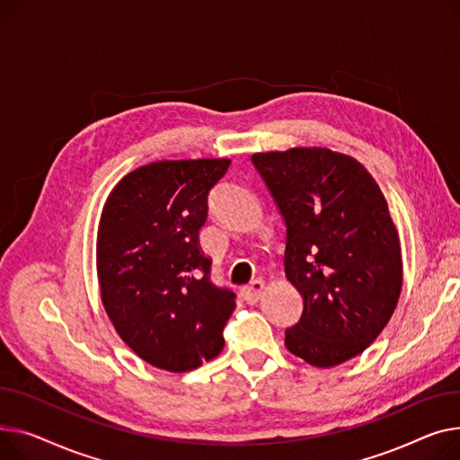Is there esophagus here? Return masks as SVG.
Instances as JSON below:
<instances>
[{
	"mask_svg": "<svg viewBox=\"0 0 460 460\" xmlns=\"http://www.w3.org/2000/svg\"><path fill=\"white\" fill-rule=\"evenodd\" d=\"M262 294H264V281L262 279H255L248 287L242 288V297H243V301L250 303V305H255L262 297Z\"/></svg>",
	"mask_w": 460,
	"mask_h": 460,
	"instance_id": "obj_1",
	"label": "esophagus"
}]
</instances>
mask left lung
I'll list each match as a JSON object with an SVG mask.
<instances>
[{
    "instance_id": "obj_1",
    "label": "left lung",
    "mask_w": 460,
    "mask_h": 460,
    "mask_svg": "<svg viewBox=\"0 0 460 460\" xmlns=\"http://www.w3.org/2000/svg\"><path fill=\"white\" fill-rule=\"evenodd\" d=\"M252 161L285 220V273L303 297L287 349L318 368L360 355L392 318L403 283L400 236L379 185L358 161L325 147Z\"/></svg>"
}]
</instances>
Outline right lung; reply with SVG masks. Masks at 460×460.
Masks as SVG:
<instances>
[{"label":"right lung","mask_w":460,"mask_h":460,"mask_svg":"<svg viewBox=\"0 0 460 460\" xmlns=\"http://www.w3.org/2000/svg\"><path fill=\"white\" fill-rule=\"evenodd\" d=\"M229 159L159 161L112 189L98 229L103 307L140 358L190 372L224 349L234 292L210 281L198 242L207 201Z\"/></svg>","instance_id":"right-lung-1"}]
</instances>
